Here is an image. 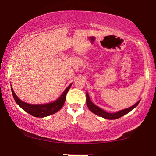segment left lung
<instances>
[{
    "instance_id": "obj_1",
    "label": "left lung",
    "mask_w": 156,
    "mask_h": 156,
    "mask_svg": "<svg viewBox=\"0 0 156 156\" xmlns=\"http://www.w3.org/2000/svg\"><path fill=\"white\" fill-rule=\"evenodd\" d=\"M140 101H139L133 106H132V107L129 108H125L124 110L119 111L118 112H116V113H110L106 112L105 111L102 110L101 108L98 107V106H96V105L94 104L93 102L90 101V98L89 97V95H88V94L86 93V103H87V107L89 108V109L92 111V113L97 115L103 117V118H105V119H116L122 116H124V115L127 114L128 113H129L130 111L133 110V108L136 107V106L139 105Z\"/></svg>"
}]
</instances>
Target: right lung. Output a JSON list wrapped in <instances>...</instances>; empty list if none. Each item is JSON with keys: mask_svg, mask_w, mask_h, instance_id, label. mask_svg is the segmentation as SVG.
<instances>
[{"mask_svg": "<svg viewBox=\"0 0 156 156\" xmlns=\"http://www.w3.org/2000/svg\"><path fill=\"white\" fill-rule=\"evenodd\" d=\"M72 84L73 83L69 85L68 87L64 90V92L62 94L60 98L57 99L56 101H55L53 102H50V103L43 105H31L23 102L16 96L12 87H11V92H12L13 98L15 101L16 102V103L23 110H24L26 112H27L28 113L31 115L36 117H44L51 115L52 114H54L61 109V108L63 107L64 104V102H65L66 94L69 92Z\"/></svg>", "mask_w": 156, "mask_h": 156, "instance_id": "1", "label": "right lung"}]
</instances>
